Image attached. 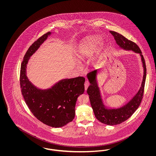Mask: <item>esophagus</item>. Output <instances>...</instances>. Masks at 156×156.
I'll return each mask as SVG.
<instances>
[{
    "instance_id": "esophagus-1",
    "label": "esophagus",
    "mask_w": 156,
    "mask_h": 156,
    "mask_svg": "<svg viewBox=\"0 0 156 156\" xmlns=\"http://www.w3.org/2000/svg\"><path fill=\"white\" fill-rule=\"evenodd\" d=\"M85 90H87V89H88V87H89V82L88 81H86L85 82Z\"/></svg>"
}]
</instances>
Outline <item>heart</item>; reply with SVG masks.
<instances>
[{
	"label": "heart",
	"instance_id": "1",
	"mask_svg": "<svg viewBox=\"0 0 156 156\" xmlns=\"http://www.w3.org/2000/svg\"><path fill=\"white\" fill-rule=\"evenodd\" d=\"M102 38L98 36H91L83 39L79 44L75 52L76 57L83 59L91 57L99 50L102 43ZM102 51L101 50L97 58L94 60V64L97 65L102 56Z\"/></svg>",
	"mask_w": 156,
	"mask_h": 156
}]
</instances>
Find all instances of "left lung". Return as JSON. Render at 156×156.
I'll return each mask as SVG.
<instances>
[{"instance_id": "1", "label": "left lung", "mask_w": 156, "mask_h": 156, "mask_svg": "<svg viewBox=\"0 0 156 156\" xmlns=\"http://www.w3.org/2000/svg\"><path fill=\"white\" fill-rule=\"evenodd\" d=\"M109 32L114 37L120 48L125 51H132L140 55L143 68V80L139 90L128 102L117 108L108 107L104 104L97 80V75L101 69H96L87 75L90 83L87 89V94L89 95L90 105L96 118L102 123L113 126L120 124L129 119L139 108L143 95L146 78V66L141 50L137 45L117 32Z\"/></svg>"}]
</instances>
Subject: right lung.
I'll list each match as a JSON object with an SVG mask.
<instances>
[{
  "mask_svg": "<svg viewBox=\"0 0 156 156\" xmlns=\"http://www.w3.org/2000/svg\"><path fill=\"white\" fill-rule=\"evenodd\" d=\"M52 33L49 31L40 37L27 51L21 65L20 82L23 97L33 115L45 125L61 127L74 119L77 98L85 90V78H64L51 88L41 89L31 82L27 76L30 57Z\"/></svg>",
  "mask_w": 156,
  "mask_h": 156,
  "instance_id": "obj_1",
  "label": "right lung"
}]
</instances>
